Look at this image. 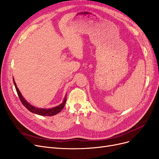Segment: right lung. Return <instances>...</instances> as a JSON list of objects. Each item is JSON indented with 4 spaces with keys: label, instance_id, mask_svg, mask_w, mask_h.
Masks as SVG:
<instances>
[{
    "label": "right lung",
    "instance_id": "add662e5",
    "mask_svg": "<svg viewBox=\"0 0 159 159\" xmlns=\"http://www.w3.org/2000/svg\"><path fill=\"white\" fill-rule=\"evenodd\" d=\"M13 83H14V85H15V87H16V91H17V93L18 94V96H19L20 101H21L22 104L31 112L38 114V115H41V116H54L55 114H57L58 113H59L61 111V110L64 108V105H65L66 102V99H67L66 96V98H65L63 102L61 103V105H58L56 107H54V108H49V109H43V108H38L34 107V106L30 105L29 102H27L26 101V100L23 98V97L22 96L21 93H20V91L19 90L18 88L17 87V85L16 84V82L14 81V79H13Z\"/></svg>",
    "mask_w": 159,
    "mask_h": 159
}]
</instances>
